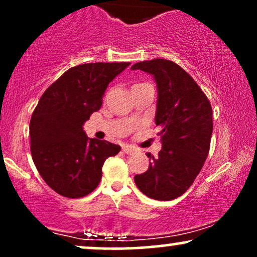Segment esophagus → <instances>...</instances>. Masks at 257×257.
I'll use <instances>...</instances> for the list:
<instances>
[{"label": "esophagus", "mask_w": 257, "mask_h": 257, "mask_svg": "<svg viewBox=\"0 0 257 257\" xmlns=\"http://www.w3.org/2000/svg\"><path fill=\"white\" fill-rule=\"evenodd\" d=\"M123 152L126 153V155H134L137 152V149L131 145H124L123 146Z\"/></svg>", "instance_id": "obj_1"}]
</instances>
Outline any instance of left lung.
<instances>
[{
	"label": "left lung",
	"instance_id": "1",
	"mask_svg": "<svg viewBox=\"0 0 257 257\" xmlns=\"http://www.w3.org/2000/svg\"><path fill=\"white\" fill-rule=\"evenodd\" d=\"M157 82L156 125L162 150L149 170L134 176L138 188L152 199L172 200L184 194L203 168L213 134V110L204 91L187 72L166 59L134 64Z\"/></svg>",
	"mask_w": 257,
	"mask_h": 257
}]
</instances>
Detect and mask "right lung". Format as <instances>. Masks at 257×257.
Returning <instances> with one entry per match:
<instances>
[{
	"mask_svg": "<svg viewBox=\"0 0 257 257\" xmlns=\"http://www.w3.org/2000/svg\"><path fill=\"white\" fill-rule=\"evenodd\" d=\"M129 63H89L67 70L47 88L30 120L34 163L46 184L66 198L93 192L106 158L119 145L89 139L84 122L100 110L110 82Z\"/></svg>",
	"mask_w": 257,
	"mask_h": 257,
	"instance_id": "obj_1",
	"label": "right lung"
}]
</instances>
